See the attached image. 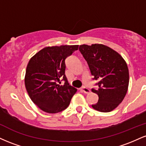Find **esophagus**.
Segmentation results:
<instances>
[{
    "label": "esophagus",
    "mask_w": 146,
    "mask_h": 146,
    "mask_svg": "<svg viewBox=\"0 0 146 146\" xmlns=\"http://www.w3.org/2000/svg\"><path fill=\"white\" fill-rule=\"evenodd\" d=\"M82 90L84 93H90V90L86 86H83L82 88Z\"/></svg>",
    "instance_id": "obj_1"
}]
</instances>
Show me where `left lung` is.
I'll use <instances>...</instances> for the list:
<instances>
[{"label": "left lung", "mask_w": 146, "mask_h": 146, "mask_svg": "<svg viewBox=\"0 0 146 146\" xmlns=\"http://www.w3.org/2000/svg\"><path fill=\"white\" fill-rule=\"evenodd\" d=\"M87 62L93 80H97L98 103L92 105L95 110L108 113L116 108L126 95L129 84L127 64L117 52L101 44H82L79 47Z\"/></svg>", "instance_id": "left-lung-1"}]
</instances>
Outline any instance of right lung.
<instances>
[{
	"label": "right lung",
	"mask_w": 146,
	"mask_h": 146,
	"mask_svg": "<svg viewBox=\"0 0 146 146\" xmlns=\"http://www.w3.org/2000/svg\"><path fill=\"white\" fill-rule=\"evenodd\" d=\"M78 46H47L30 59L25 73V87L32 102L43 111L57 113L65 110L76 93L77 89L69 85L65 75V60ZM60 78L65 82L64 85L59 84Z\"/></svg>",
	"instance_id": "add662e5"
}]
</instances>
